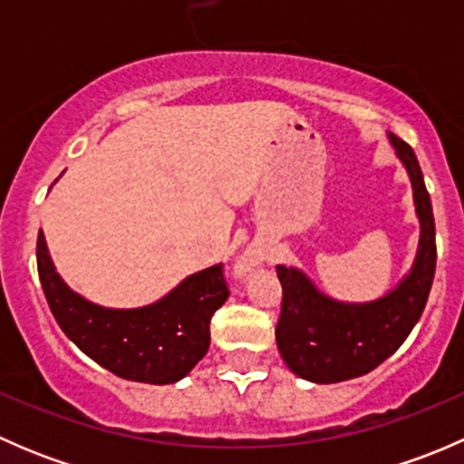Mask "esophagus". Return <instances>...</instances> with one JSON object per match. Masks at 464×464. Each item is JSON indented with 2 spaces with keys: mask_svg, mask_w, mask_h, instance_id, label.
I'll list each match as a JSON object with an SVG mask.
<instances>
[{
  "mask_svg": "<svg viewBox=\"0 0 464 464\" xmlns=\"http://www.w3.org/2000/svg\"><path fill=\"white\" fill-rule=\"evenodd\" d=\"M251 265V260H245V266H249Z\"/></svg>",
  "mask_w": 464,
  "mask_h": 464,
  "instance_id": "1",
  "label": "esophagus"
}]
</instances>
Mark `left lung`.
<instances>
[{
	"label": "left lung",
	"mask_w": 464,
	"mask_h": 464,
	"mask_svg": "<svg viewBox=\"0 0 464 464\" xmlns=\"http://www.w3.org/2000/svg\"><path fill=\"white\" fill-rule=\"evenodd\" d=\"M391 143L413 181L422 222L420 254L409 278L375 303L343 305L316 292L301 271L276 266L283 287L276 343L285 363L310 382L334 383L375 371L404 343L427 305L438 258L431 198L411 145L395 134H391Z\"/></svg>",
	"instance_id": "obj_1"
}]
</instances>
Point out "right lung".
<instances>
[{"mask_svg":"<svg viewBox=\"0 0 464 464\" xmlns=\"http://www.w3.org/2000/svg\"><path fill=\"white\" fill-rule=\"evenodd\" d=\"M37 274L64 334L116 377L143 383H172L198 366L210 343V319L231 294L224 266L215 265L186 278L154 305L105 310L63 283L42 231L37 233Z\"/></svg>","mask_w":464,"mask_h":464,"instance_id":"obj_1","label":"right lung"}]
</instances>
